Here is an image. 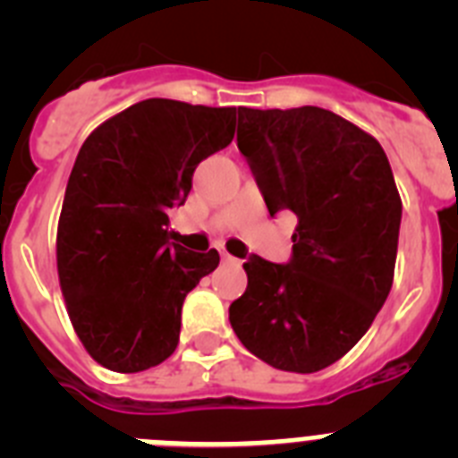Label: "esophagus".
<instances>
[{
  "mask_svg": "<svg viewBox=\"0 0 458 458\" xmlns=\"http://www.w3.org/2000/svg\"><path fill=\"white\" fill-rule=\"evenodd\" d=\"M220 257H222V261H225V264H233V261H236V259H233L229 252H225V250L220 252Z\"/></svg>",
  "mask_w": 458,
  "mask_h": 458,
  "instance_id": "1",
  "label": "esophagus"
}]
</instances>
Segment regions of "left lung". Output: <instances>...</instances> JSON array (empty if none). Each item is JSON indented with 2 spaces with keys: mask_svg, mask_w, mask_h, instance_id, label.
Listing matches in <instances>:
<instances>
[{
  "mask_svg": "<svg viewBox=\"0 0 458 458\" xmlns=\"http://www.w3.org/2000/svg\"><path fill=\"white\" fill-rule=\"evenodd\" d=\"M270 216H298L289 264L252 257L229 307L233 333L270 367L314 374L349 353L392 289L402 199L378 141L330 109L238 107Z\"/></svg>",
  "mask_w": 458,
  "mask_h": 458,
  "instance_id": "obj_1",
  "label": "left lung"
}]
</instances>
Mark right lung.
<instances>
[{
  "instance_id": "1",
  "label": "right lung",
  "mask_w": 458,
  "mask_h": 458,
  "mask_svg": "<svg viewBox=\"0 0 458 458\" xmlns=\"http://www.w3.org/2000/svg\"><path fill=\"white\" fill-rule=\"evenodd\" d=\"M236 107L148 98L100 123L80 148L56 229L68 317L98 365L151 369L176 351L181 307L217 250L169 241V210L185 204L204 157L229 147Z\"/></svg>"
}]
</instances>
